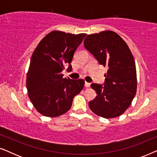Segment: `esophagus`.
<instances>
[{
  "label": "esophagus",
  "instance_id": "obj_1",
  "mask_svg": "<svg viewBox=\"0 0 157 157\" xmlns=\"http://www.w3.org/2000/svg\"><path fill=\"white\" fill-rule=\"evenodd\" d=\"M90 86H91V83H88V82H85V86L86 87L89 88V87H90Z\"/></svg>",
  "mask_w": 157,
  "mask_h": 157
}]
</instances>
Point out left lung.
Returning <instances> with one entry per match:
<instances>
[{"mask_svg": "<svg viewBox=\"0 0 157 157\" xmlns=\"http://www.w3.org/2000/svg\"><path fill=\"white\" fill-rule=\"evenodd\" d=\"M83 44L98 63L109 68L104 85L91 84L97 96L89 101V108L105 119L119 117L129 107L136 93L132 53L126 42L111 31L87 36Z\"/></svg>", "mask_w": 157, "mask_h": 157, "instance_id": "obj_1", "label": "left lung"}]
</instances>
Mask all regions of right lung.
<instances>
[{
    "instance_id": "add662e5",
    "label": "right lung",
    "mask_w": 157,
    "mask_h": 157,
    "mask_svg": "<svg viewBox=\"0 0 157 157\" xmlns=\"http://www.w3.org/2000/svg\"><path fill=\"white\" fill-rule=\"evenodd\" d=\"M86 36L52 31L40 40L32 54L26 88L32 104L40 113L56 117L71 109L74 97L81 92L84 80L63 78L62 71H71L73 56Z\"/></svg>"
}]
</instances>
